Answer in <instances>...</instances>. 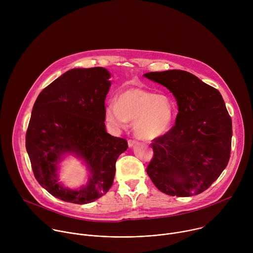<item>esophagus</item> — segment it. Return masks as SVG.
Returning a JSON list of instances; mask_svg holds the SVG:
<instances>
[{"label":"esophagus","mask_w":253,"mask_h":253,"mask_svg":"<svg viewBox=\"0 0 253 253\" xmlns=\"http://www.w3.org/2000/svg\"><path fill=\"white\" fill-rule=\"evenodd\" d=\"M138 144V142L136 141V140H128V146L131 148V147H133V146H135V145H137Z\"/></svg>","instance_id":"esophagus-1"}]
</instances>
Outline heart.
<instances>
[{"mask_svg":"<svg viewBox=\"0 0 253 253\" xmlns=\"http://www.w3.org/2000/svg\"><path fill=\"white\" fill-rule=\"evenodd\" d=\"M174 114V105L167 96L136 87L121 91L116 103H109L105 109V119L113 129H125L128 122H134V132L143 140L163 136L170 129Z\"/></svg>","mask_w":253,"mask_h":253,"instance_id":"heart-1","label":"heart"}]
</instances>
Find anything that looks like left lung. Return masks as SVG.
I'll return each instance as SVG.
<instances>
[{
	"label": "left lung",
	"instance_id": "8db88e82",
	"mask_svg": "<svg viewBox=\"0 0 253 253\" xmlns=\"http://www.w3.org/2000/svg\"><path fill=\"white\" fill-rule=\"evenodd\" d=\"M145 78L166 87L175 97V125L154 139L147 174L171 196L205 191L228 164L232 121L218 90L182 70L149 72Z\"/></svg>",
	"mask_w": 253,
	"mask_h": 253
}]
</instances>
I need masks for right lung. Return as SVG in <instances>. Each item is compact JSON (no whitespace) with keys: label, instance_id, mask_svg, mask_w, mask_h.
<instances>
[{"label":"right lung","instance_id":"1","mask_svg":"<svg viewBox=\"0 0 253 253\" xmlns=\"http://www.w3.org/2000/svg\"><path fill=\"white\" fill-rule=\"evenodd\" d=\"M110 77L102 67L71 69L47 86L33 106L26 149L37 181L58 199L91 203L113 184L116 161L128 143L106 131ZM68 155L82 160L88 170L86 184L77 190L59 182L58 164Z\"/></svg>","mask_w":253,"mask_h":253}]
</instances>
